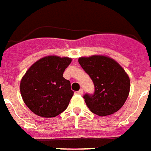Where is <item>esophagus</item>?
<instances>
[{"label": "esophagus", "mask_w": 151, "mask_h": 151, "mask_svg": "<svg viewBox=\"0 0 151 151\" xmlns=\"http://www.w3.org/2000/svg\"><path fill=\"white\" fill-rule=\"evenodd\" d=\"M77 94L78 95H81H81H83V90H81V89L80 91H78Z\"/></svg>", "instance_id": "esophagus-1"}]
</instances>
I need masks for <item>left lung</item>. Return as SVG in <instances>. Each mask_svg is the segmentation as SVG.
<instances>
[{"label": "left lung", "instance_id": "8db88e82", "mask_svg": "<svg viewBox=\"0 0 151 151\" xmlns=\"http://www.w3.org/2000/svg\"><path fill=\"white\" fill-rule=\"evenodd\" d=\"M78 61L95 86L94 94L84 96L90 111L100 116L119 111L130 92V78L125 70L115 60L105 55L81 57Z\"/></svg>", "mask_w": 151, "mask_h": 151}]
</instances>
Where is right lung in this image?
<instances>
[{
	"instance_id": "obj_1",
	"label": "right lung",
	"mask_w": 151,
	"mask_h": 151,
	"mask_svg": "<svg viewBox=\"0 0 151 151\" xmlns=\"http://www.w3.org/2000/svg\"><path fill=\"white\" fill-rule=\"evenodd\" d=\"M70 62L69 57L48 55L33 64L22 77L21 96L35 115L55 117L67 108L74 91L63 73Z\"/></svg>"
}]
</instances>
